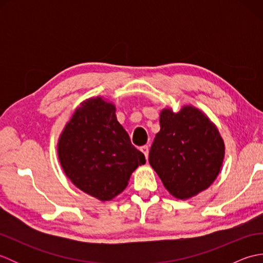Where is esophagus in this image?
<instances>
[{"label": "esophagus", "mask_w": 263, "mask_h": 263, "mask_svg": "<svg viewBox=\"0 0 263 263\" xmlns=\"http://www.w3.org/2000/svg\"><path fill=\"white\" fill-rule=\"evenodd\" d=\"M140 150H141V152L143 153V155H144V157H146V159H148V155H149V147H148V146H142V147L140 148Z\"/></svg>", "instance_id": "esophagus-1"}]
</instances>
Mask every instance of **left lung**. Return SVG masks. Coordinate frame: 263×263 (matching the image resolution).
Instances as JSON below:
<instances>
[{
	"label": "left lung",
	"mask_w": 263,
	"mask_h": 263,
	"mask_svg": "<svg viewBox=\"0 0 263 263\" xmlns=\"http://www.w3.org/2000/svg\"><path fill=\"white\" fill-rule=\"evenodd\" d=\"M159 123L149 164L173 197L192 198L208 189L219 174L224 141L214 123L191 105L177 113L164 108Z\"/></svg>",
	"instance_id": "obj_1"
}]
</instances>
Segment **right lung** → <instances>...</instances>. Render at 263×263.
Here are the masks:
<instances>
[{"label":"right lung","mask_w":263,"mask_h":263,"mask_svg":"<svg viewBox=\"0 0 263 263\" xmlns=\"http://www.w3.org/2000/svg\"><path fill=\"white\" fill-rule=\"evenodd\" d=\"M115 106L102 97L81 103L66 123L58 143L60 164L71 182L100 201L127 186L144 155L133 146L117 122Z\"/></svg>","instance_id":"add662e5"}]
</instances>
